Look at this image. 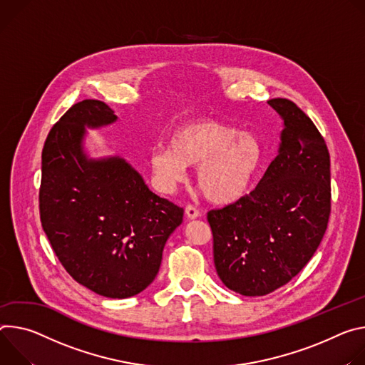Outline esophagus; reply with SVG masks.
<instances>
[{
    "label": "esophagus",
    "instance_id": "1",
    "mask_svg": "<svg viewBox=\"0 0 365 365\" xmlns=\"http://www.w3.org/2000/svg\"><path fill=\"white\" fill-rule=\"evenodd\" d=\"M185 215H187V217H188V219L194 220V219H197V217L200 216V212H198V210H197L194 206L188 205V206L185 207Z\"/></svg>",
    "mask_w": 365,
    "mask_h": 365
}]
</instances>
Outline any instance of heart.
<instances>
[{"label":"heart","mask_w":365,"mask_h":365,"mask_svg":"<svg viewBox=\"0 0 365 365\" xmlns=\"http://www.w3.org/2000/svg\"><path fill=\"white\" fill-rule=\"evenodd\" d=\"M264 149L250 132L212 118L192 120L177 128L170 146H158L149 156L156 185L173 191L197 165V185L215 205H232L250 191L261 167Z\"/></svg>","instance_id":"b5f03b06"}]
</instances>
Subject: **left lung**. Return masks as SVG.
Segmentation results:
<instances>
[{
	"label": "left lung",
	"mask_w": 365,
	"mask_h": 365,
	"mask_svg": "<svg viewBox=\"0 0 365 365\" xmlns=\"http://www.w3.org/2000/svg\"><path fill=\"white\" fill-rule=\"evenodd\" d=\"M268 104L282 126L278 155L254 191L207 213L217 275L242 296H265L296 277L316 252L331 213L325 140L293 101Z\"/></svg>",
	"instance_id": "left-lung-1"
}]
</instances>
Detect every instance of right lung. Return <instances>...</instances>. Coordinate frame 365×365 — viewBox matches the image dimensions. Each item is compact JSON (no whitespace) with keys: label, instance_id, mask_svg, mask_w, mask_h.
<instances>
[{"label":"right lung","instance_id":"add662e5","mask_svg":"<svg viewBox=\"0 0 365 365\" xmlns=\"http://www.w3.org/2000/svg\"><path fill=\"white\" fill-rule=\"evenodd\" d=\"M115 120L98 100L79 101L59 118L42 152L38 207L68 274L100 296L128 299L155 279L184 210L152 192L126 159L87 155V129Z\"/></svg>","mask_w":365,"mask_h":365}]
</instances>
